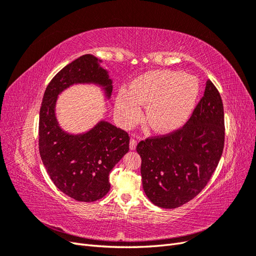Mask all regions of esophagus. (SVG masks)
<instances>
[{
  "label": "esophagus",
  "instance_id": "34e87169",
  "mask_svg": "<svg viewBox=\"0 0 256 256\" xmlns=\"http://www.w3.org/2000/svg\"><path fill=\"white\" fill-rule=\"evenodd\" d=\"M129 147H130V150H136V141L134 140V138H130Z\"/></svg>",
  "mask_w": 256,
  "mask_h": 256
}]
</instances>
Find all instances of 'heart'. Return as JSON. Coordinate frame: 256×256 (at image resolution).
I'll use <instances>...</instances> for the list:
<instances>
[{
	"label": "heart",
	"mask_w": 256,
	"mask_h": 256,
	"mask_svg": "<svg viewBox=\"0 0 256 256\" xmlns=\"http://www.w3.org/2000/svg\"><path fill=\"white\" fill-rule=\"evenodd\" d=\"M200 92L196 76L174 70H158L138 76L131 90H122L115 111L122 125L130 126L147 106L145 120L152 130L166 134L180 128L190 116Z\"/></svg>",
	"instance_id": "obj_1"
}]
</instances>
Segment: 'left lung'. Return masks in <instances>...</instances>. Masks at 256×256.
I'll list each match as a JSON object with an SVG mask.
<instances>
[{
	"mask_svg": "<svg viewBox=\"0 0 256 256\" xmlns=\"http://www.w3.org/2000/svg\"><path fill=\"white\" fill-rule=\"evenodd\" d=\"M224 134L222 99L207 80L204 96L182 128L136 146L143 189L150 202L171 209L196 196L219 164Z\"/></svg>",
	"mask_w": 256,
	"mask_h": 256,
	"instance_id": "8db88e82",
	"label": "left lung"
}]
</instances>
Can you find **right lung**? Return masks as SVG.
Listing matches in <instances>:
<instances>
[{
	"mask_svg": "<svg viewBox=\"0 0 256 256\" xmlns=\"http://www.w3.org/2000/svg\"><path fill=\"white\" fill-rule=\"evenodd\" d=\"M92 54L65 66L51 80L40 112V154L53 184L79 202H94L110 190L109 174L129 150L126 131L100 120L83 134H69L56 114L58 97L74 84H95L109 99L113 85L109 72Z\"/></svg>",
	"mask_w": 256,
	"mask_h": 256,
	"instance_id": "obj_1",
	"label": "right lung"
}]
</instances>
